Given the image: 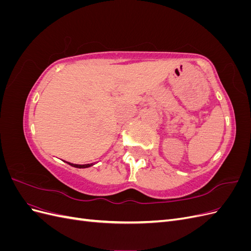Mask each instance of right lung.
I'll return each mask as SVG.
<instances>
[{
  "instance_id": "add662e5",
  "label": "right lung",
  "mask_w": 251,
  "mask_h": 251,
  "mask_svg": "<svg viewBox=\"0 0 251 251\" xmlns=\"http://www.w3.org/2000/svg\"><path fill=\"white\" fill-rule=\"evenodd\" d=\"M67 163L74 166V168H78V169H85V168H89V166H91V165H93V164H73L70 162H67Z\"/></svg>"
}]
</instances>
